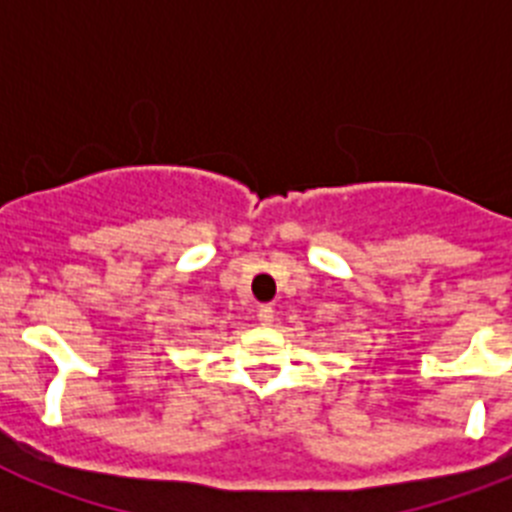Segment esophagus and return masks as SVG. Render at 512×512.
<instances>
[{
	"mask_svg": "<svg viewBox=\"0 0 512 512\" xmlns=\"http://www.w3.org/2000/svg\"><path fill=\"white\" fill-rule=\"evenodd\" d=\"M256 318H259L261 325H271L274 323V310H271L269 305H261L259 310H256Z\"/></svg>",
	"mask_w": 512,
	"mask_h": 512,
	"instance_id": "34e87169",
	"label": "esophagus"
}]
</instances>
